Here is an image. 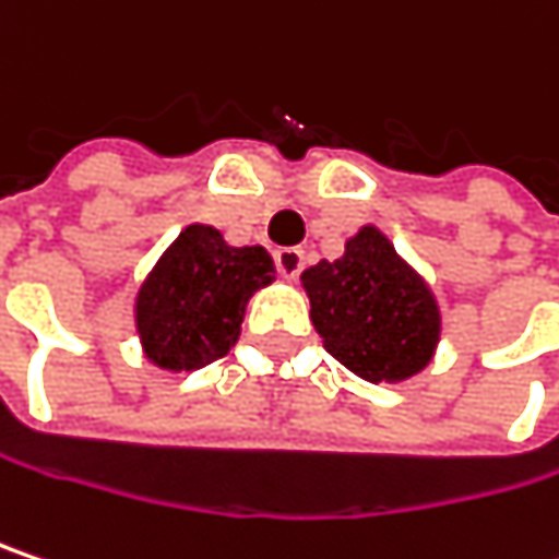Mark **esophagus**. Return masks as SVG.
<instances>
[{
    "label": "esophagus",
    "instance_id": "obj_1",
    "mask_svg": "<svg viewBox=\"0 0 559 559\" xmlns=\"http://www.w3.org/2000/svg\"><path fill=\"white\" fill-rule=\"evenodd\" d=\"M275 265H278L281 278L294 281L304 272V249H278L275 252Z\"/></svg>",
    "mask_w": 559,
    "mask_h": 559
}]
</instances>
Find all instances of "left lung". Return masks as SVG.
<instances>
[{
	"instance_id": "8db88e82",
	"label": "left lung",
	"mask_w": 559,
	"mask_h": 559,
	"mask_svg": "<svg viewBox=\"0 0 559 559\" xmlns=\"http://www.w3.org/2000/svg\"><path fill=\"white\" fill-rule=\"evenodd\" d=\"M300 284L326 352L361 381H409L431 365L441 342L431 284L374 224L348 236L335 262L307 269Z\"/></svg>"
}]
</instances>
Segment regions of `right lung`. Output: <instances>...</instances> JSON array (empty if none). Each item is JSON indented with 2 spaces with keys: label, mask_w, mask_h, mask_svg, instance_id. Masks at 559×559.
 I'll list each match as a JSON object with an SVG mask.
<instances>
[{
  "label": "right lung",
  "mask_w": 559,
  "mask_h": 559,
  "mask_svg": "<svg viewBox=\"0 0 559 559\" xmlns=\"http://www.w3.org/2000/svg\"><path fill=\"white\" fill-rule=\"evenodd\" d=\"M275 281L262 246H229L224 233L191 224L159 255L133 300L143 355L163 371H198L236 345L246 304Z\"/></svg>",
  "instance_id": "1"
}]
</instances>
